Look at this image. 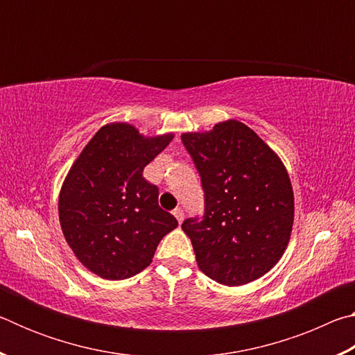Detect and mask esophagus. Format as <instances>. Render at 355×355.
Here are the masks:
<instances>
[{"label": "esophagus", "instance_id": "obj_1", "mask_svg": "<svg viewBox=\"0 0 355 355\" xmlns=\"http://www.w3.org/2000/svg\"><path fill=\"white\" fill-rule=\"evenodd\" d=\"M172 214L177 218L178 224H182L183 219H184V211H183V209H182V208H175V209H173V211H172Z\"/></svg>", "mask_w": 355, "mask_h": 355}]
</instances>
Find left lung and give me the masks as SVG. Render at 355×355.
<instances>
[{"label": "left lung", "mask_w": 355, "mask_h": 355, "mask_svg": "<svg viewBox=\"0 0 355 355\" xmlns=\"http://www.w3.org/2000/svg\"><path fill=\"white\" fill-rule=\"evenodd\" d=\"M205 192L202 218L186 219L200 271L239 286L266 274L290 241L294 196L284 163L238 120L182 135Z\"/></svg>", "instance_id": "8db88e82"}]
</instances>
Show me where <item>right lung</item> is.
Returning a JSON list of instances; mask_svg holds the SVG:
<instances>
[{
  "instance_id": "1",
  "label": "right lung",
  "mask_w": 355,
  "mask_h": 355,
  "mask_svg": "<svg viewBox=\"0 0 355 355\" xmlns=\"http://www.w3.org/2000/svg\"><path fill=\"white\" fill-rule=\"evenodd\" d=\"M173 135L144 137L133 125L101 127L71 166L59 194V220L78 260L107 280L146 269L163 236L178 225L158 205L144 167Z\"/></svg>"
}]
</instances>
